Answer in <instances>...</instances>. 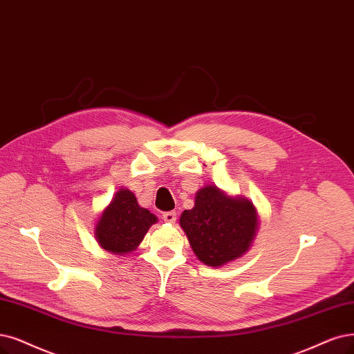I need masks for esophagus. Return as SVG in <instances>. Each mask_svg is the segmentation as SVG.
I'll return each instance as SVG.
<instances>
[{"label": "esophagus", "instance_id": "1", "mask_svg": "<svg viewBox=\"0 0 354 354\" xmlns=\"http://www.w3.org/2000/svg\"><path fill=\"white\" fill-rule=\"evenodd\" d=\"M163 220L166 223H175L176 221V213L175 212H166L163 213Z\"/></svg>", "mask_w": 354, "mask_h": 354}]
</instances>
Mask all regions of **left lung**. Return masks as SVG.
Segmentation results:
<instances>
[{
  "instance_id": "obj_1",
  "label": "left lung",
  "mask_w": 354,
  "mask_h": 354,
  "mask_svg": "<svg viewBox=\"0 0 354 354\" xmlns=\"http://www.w3.org/2000/svg\"><path fill=\"white\" fill-rule=\"evenodd\" d=\"M179 225L201 263L221 267L250 250L258 213L250 200L208 185L195 194L194 207L180 214Z\"/></svg>"
}]
</instances>
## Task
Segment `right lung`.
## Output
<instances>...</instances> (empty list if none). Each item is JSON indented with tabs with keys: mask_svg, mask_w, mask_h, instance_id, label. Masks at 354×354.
<instances>
[{
	"mask_svg": "<svg viewBox=\"0 0 354 354\" xmlns=\"http://www.w3.org/2000/svg\"><path fill=\"white\" fill-rule=\"evenodd\" d=\"M156 221L154 214L138 205L133 192L121 188L103 210L95 229V236L104 251L127 255L137 250Z\"/></svg>",
	"mask_w": 354,
	"mask_h": 354,
	"instance_id": "right-lung-1",
	"label": "right lung"
}]
</instances>
